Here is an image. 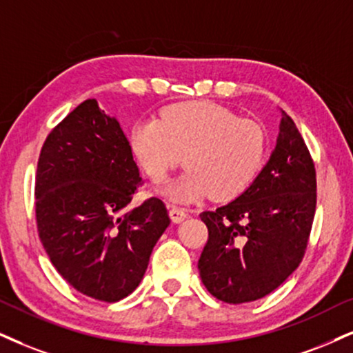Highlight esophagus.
Listing matches in <instances>:
<instances>
[{"label":"esophagus","mask_w":353,"mask_h":353,"mask_svg":"<svg viewBox=\"0 0 353 353\" xmlns=\"http://www.w3.org/2000/svg\"><path fill=\"white\" fill-rule=\"evenodd\" d=\"M170 217H172L173 223L178 224L188 217V212H186L183 208H180V206H170Z\"/></svg>","instance_id":"1"}]
</instances>
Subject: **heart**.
<instances>
[{
  "mask_svg": "<svg viewBox=\"0 0 353 353\" xmlns=\"http://www.w3.org/2000/svg\"><path fill=\"white\" fill-rule=\"evenodd\" d=\"M129 147L154 183H162L183 154L188 170L168 188L172 198L191 201L210 193L212 199L228 201L254 181L267 136L259 123L237 117L221 104L188 101L165 108L157 121L134 124Z\"/></svg>",
  "mask_w": 353,
  "mask_h": 353,
  "instance_id": "1",
  "label": "heart"
}]
</instances>
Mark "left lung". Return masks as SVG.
<instances>
[{
    "label": "left lung",
    "mask_w": 353,
    "mask_h": 353,
    "mask_svg": "<svg viewBox=\"0 0 353 353\" xmlns=\"http://www.w3.org/2000/svg\"><path fill=\"white\" fill-rule=\"evenodd\" d=\"M316 198L314 160L283 114L275 150L254 183L225 206L199 214L208 242L198 270L212 296L241 304L275 291L306 254Z\"/></svg>",
    "instance_id": "obj_1"
}]
</instances>
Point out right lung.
Instances as JSON below:
<instances>
[{
    "label": "right lung",
    "instance_id": "right-lung-1",
    "mask_svg": "<svg viewBox=\"0 0 353 353\" xmlns=\"http://www.w3.org/2000/svg\"><path fill=\"white\" fill-rule=\"evenodd\" d=\"M142 185L119 123L86 99L50 130L36 172L43 249L85 296L116 303L137 288L170 217L159 198L129 210Z\"/></svg>",
    "mask_w": 353,
    "mask_h": 353
}]
</instances>
